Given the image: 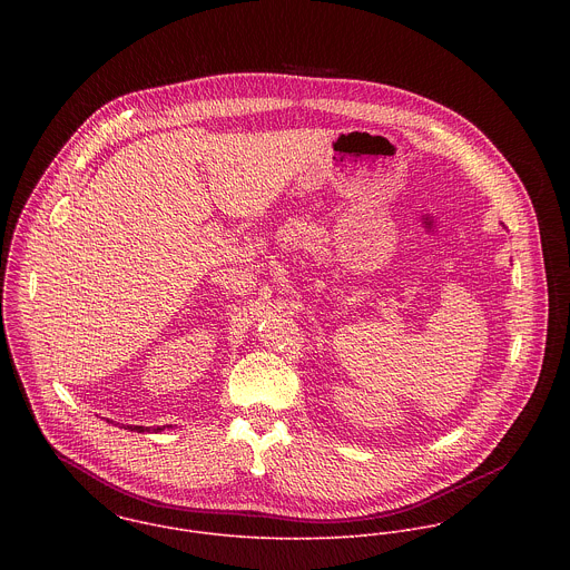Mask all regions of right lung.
<instances>
[{
  "mask_svg": "<svg viewBox=\"0 0 570 570\" xmlns=\"http://www.w3.org/2000/svg\"><path fill=\"white\" fill-rule=\"evenodd\" d=\"M166 425H163V428H145V425H127L125 430H131V432H160V430H164Z\"/></svg>",
  "mask_w": 570,
  "mask_h": 570,
  "instance_id": "1",
  "label": "right lung"
}]
</instances>
